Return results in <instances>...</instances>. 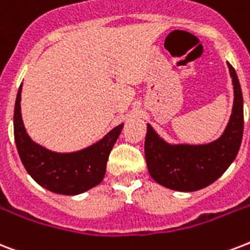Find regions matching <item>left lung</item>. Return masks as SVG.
I'll return each mask as SVG.
<instances>
[{
    "label": "left lung",
    "mask_w": 250,
    "mask_h": 250,
    "mask_svg": "<svg viewBox=\"0 0 250 250\" xmlns=\"http://www.w3.org/2000/svg\"><path fill=\"white\" fill-rule=\"evenodd\" d=\"M233 83V107L219 139L208 144H169L146 125V160L150 177L177 191H197L218 180L239 153L244 131L243 93L233 66L228 62Z\"/></svg>",
    "instance_id": "1"
}]
</instances>
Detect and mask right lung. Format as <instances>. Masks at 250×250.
Returning <instances> with one entry per match:
<instances>
[{
	"instance_id": "add662e5",
	"label": "right lung",
	"mask_w": 250,
	"mask_h": 250,
	"mask_svg": "<svg viewBox=\"0 0 250 250\" xmlns=\"http://www.w3.org/2000/svg\"><path fill=\"white\" fill-rule=\"evenodd\" d=\"M19 87L14 107V139L21 161L35 182L62 195L83 194L102 182L112 146L123 128V123L112 128L95 144L70 153H59L32 142L26 132L21 114Z\"/></svg>"
}]
</instances>
